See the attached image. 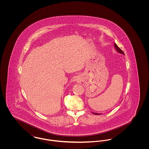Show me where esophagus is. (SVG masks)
I'll return each instance as SVG.
<instances>
[{"mask_svg":"<svg viewBox=\"0 0 149 149\" xmlns=\"http://www.w3.org/2000/svg\"><path fill=\"white\" fill-rule=\"evenodd\" d=\"M80 78H79V77H77V78H75V81H77V82H79V81H80Z\"/></svg>","mask_w":149,"mask_h":149,"instance_id":"esophagus-1","label":"esophagus"}]
</instances>
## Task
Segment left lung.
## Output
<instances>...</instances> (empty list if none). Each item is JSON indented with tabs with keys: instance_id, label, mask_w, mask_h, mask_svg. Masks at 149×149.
<instances>
[{
	"instance_id": "left-lung-1",
	"label": "left lung",
	"mask_w": 149,
	"mask_h": 149,
	"mask_svg": "<svg viewBox=\"0 0 149 149\" xmlns=\"http://www.w3.org/2000/svg\"><path fill=\"white\" fill-rule=\"evenodd\" d=\"M114 46L115 49L117 50V52H118V53H120V54H123V55H125L124 53H123V52L121 50L120 48H119V47H118V46H117L115 43H114ZM92 113L93 114H96V115H99V114H100V113H94V112H92Z\"/></svg>"
}]
</instances>
